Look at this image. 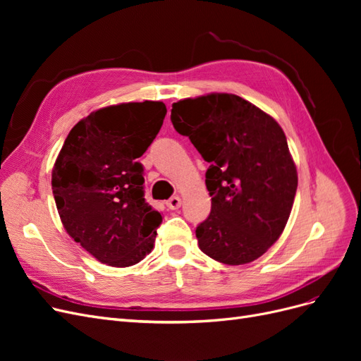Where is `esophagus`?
<instances>
[{
	"instance_id": "34e87169",
	"label": "esophagus",
	"mask_w": 361,
	"mask_h": 361,
	"mask_svg": "<svg viewBox=\"0 0 361 361\" xmlns=\"http://www.w3.org/2000/svg\"><path fill=\"white\" fill-rule=\"evenodd\" d=\"M180 204H182V200L179 195H173V197H170L167 200V206L170 207V209H179Z\"/></svg>"
}]
</instances>
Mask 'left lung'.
Here are the masks:
<instances>
[{"instance_id":"1","label":"left lung","mask_w":361,"mask_h":361,"mask_svg":"<svg viewBox=\"0 0 361 361\" xmlns=\"http://www.w3.org/2000/svg\"><path fill=\"white\" fill-rule=\"evenodd\" d=\"M171 123L211 164V214L195 228L200 250L226 265L256 260L285 231L298 187L283 129L228 93L174 102Z\"/></svg>"}]
</instances>
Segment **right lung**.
Wrapping results in <instances>:
<instances>
[{"mask_svg": "<svg viewBox=\"0 0 361 361\" xmlns=\"http://www.w3.org/2000/svg\"><path fill=\"white\" fill-rule=\"evenodd\" d=\"M167 108L145 101L111 105L76 123L52 169V194L66 232L110 267L149 255L162 216L145 199V154Z\"/></svg>", "mask_w": 361, "mask_h": 361, "instance_id": "add662e5", "label": "right lung"}]
</instances>
